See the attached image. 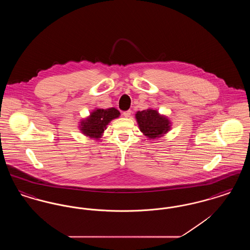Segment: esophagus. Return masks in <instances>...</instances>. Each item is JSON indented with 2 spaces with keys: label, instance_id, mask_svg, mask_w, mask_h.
<instances>
[{
  "label": "esophagus",
  "instance_id": "obj_1",
  "mask_svg": "<svg viewBox=\"0 0 250 250\" xmlns=\"http://www.w3.org/2000/svg\"><path fill=\"white\" fill-rule=\"evenodd\" d=\"M131 113H132V110H130V109H128V110H126V111H124L123 115H124L125 117L128 118V117H130Z\"/></svg>",
  "mask_w": 250,
  "mask_h": 250
}]
</instances>
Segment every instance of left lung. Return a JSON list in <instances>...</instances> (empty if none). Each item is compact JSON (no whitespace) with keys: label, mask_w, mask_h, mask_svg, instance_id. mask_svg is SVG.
<instances>
[{"label":"left lung","mask_w":250,"mask_h":250,"mask_svg":"<svg viewBox=\"0 0 250 250\" xmlns=\"http://www.w3.org/2000/svg\"><path fill=\"white\" fill-rule=\"evenodd\" d=\"M136 120L140 130L151 140L159 139L170 130L171 122L167 116L160 114L154 108L138 111L136 113Z\"/></svg>","instance_id":"obj_1"}]
</instances>
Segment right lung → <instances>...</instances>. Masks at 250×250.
I'll return each mask as SVG.
<instances>
[{
	"mask_svg": "<svg viewBox=\"0 0 250 250\" xmlns=\"http://www.w3.org/2000/svg\"><path fill=\"white\" fill-rule=\"evenodd\" d=\"M120 111L115 107L110 108H95L87 118L80 122L79 128L84 136L91 139L99 140L102 138L104 131L110 121L116 119L120 116Z\"/></svg>",
	"mask_w": 250,
	"mask_h": 250,
	"instance_id": "1",
	"label": "right lung"
}]
</instances>
